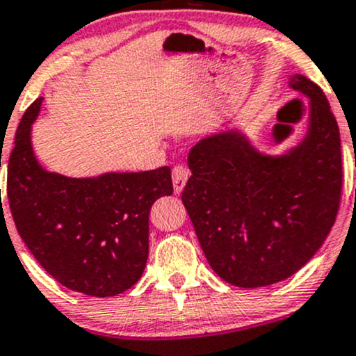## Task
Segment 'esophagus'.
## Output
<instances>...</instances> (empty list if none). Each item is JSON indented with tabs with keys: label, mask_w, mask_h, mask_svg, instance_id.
I'll use <instances>...</instances> for the list:
<instances>
[{
	"label": "esophagus",
	"mask_w": 356,
	"mask_h": 356,
	"mask_svg": "<svg viewBox=\"0 0 356 356\" xmlns=\"http://www.w3.org/2000/svg\"><path fill=\"white\" fill-rule=\"evenodd\" d=\"M188 177H190L188 168H185L183 165H178L173 168V171H171V178H173V186L177 193H179V191L185 188L186 181H188Z\"/></svg>",
	"instance_id": "obj_1"
}]
</instances>
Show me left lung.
<instances>
[{"label":"left lung","instance_id":"obj_1","mask_svg":"<svg viewBox=\"0 0 356 356\" xmlns=\"http://www.w3.org/2000/svg\"><path fill=\"white\" fill-rule=\"evenodd\" d=\"M291 87L309 97V127L287 154H261L235 131L202 139L188 154L183 205L211 269L237 287L270 286L298 273L337 220V119L309 79L294 75Z\"/></svg>","mask_w":356,"mask_h":356}]
</instances>
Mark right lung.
<instances>
[{
    "label": "right lung",
    "mask_w": 356,
    "mask_h": 356,
    "mask_svg": "<svg viewBox=\"0 0 356 356\" xmlns=\"http://www.w3.org/2000/svg\"><path fill=\"white\" fill-rule=\"evenodd\" d=\"M42 101L22 118L8 161L6 198L19 237L62 286L95 298L124 293L146 267L151 207L173 193L170 168L97 178L49 173L30 139Z\"/></svg>",
    "instance_id": "1"
}]
</instances>
